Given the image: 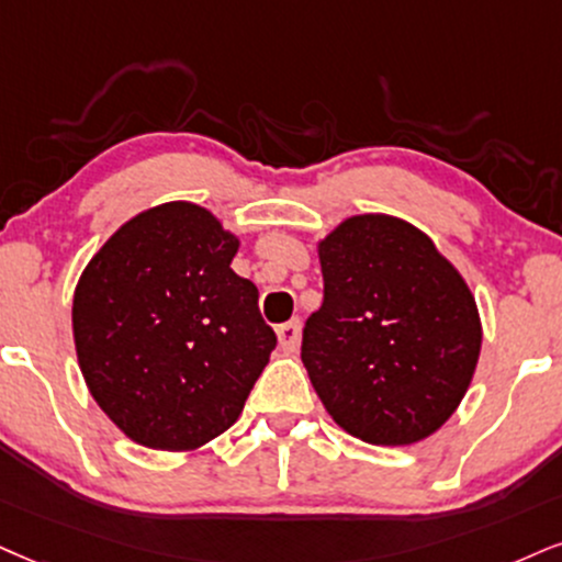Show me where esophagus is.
I'll return each instance as SVG.
<instances>
[{
  "instance_id": "1",
  "label": "esophagus",
  "mask_w": 562,
  "mask_h": 562,
  "mask_svg": "<svg viewBox=\"0 0 562 562\" xmlns=\"http://www.w3.org/2000/svg\"><path fill=\"white\" fill-rule=\"evenodd\" d=\"M300 338H302V323L300 321H289L279 325V344L283 351H296L300 349Z\"/></svg>"
}]
</instances>
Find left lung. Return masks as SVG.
Here are the masks:
<instances>
[{"mask_svg":"<svg viewBox=\"0 0 562 562\" xmlns=\"http://www.w3.org/2000/svg\"><path fill=\"white\" fill-rule=\"evenodd\" d=\"M323 304L302 362L338 427L372 446H412L467 396L482 349L472 289L408 221L362 213L317 241Z\"/></svg>","mask_w":562,"mask_h":562,"instance_id":"obj_1","label":"left lung"}]
</instances>
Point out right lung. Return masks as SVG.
Returning a JSON list of instances; mask_svg holds the SVG:
<instances>
[{
  "label": "right lung",
  "mask_w": 562,
  "mask_h": 562,
  "mask_svg": "<svg viewBox=\"0 0 562 562\" xmlns=\"http://www.w3.org/2000/svg\"><path fill=\"white\" fill-rule=\"evenodd\" d=\"M237 249L207 207L175 200L122 224L82 270L78 364L130 440L195 450L239 419L276 334L258 286L232 270Z\"/></svg>",
  "instance_id": "obj_1"
}]
</instances>
